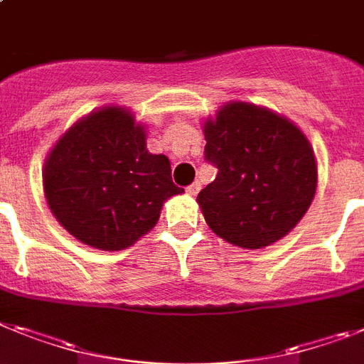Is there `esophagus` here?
Listing matches in <instances>:
<instances>
[{
  "label": "esophagus",
  "instance_id": "1",
  "mask_svg": "<svg viewBox=\"0 0 364 364\" xmlns=\"http://www.w3.org/2000/svg\"><path fill=\"white\" fill-rule=\"evenodd\" d=\"M198 191H200V184H198V182H193V184H189L188 188H186V193L191 195V197H195Z\"/></svg>",
  "mask_w": 364,
  "mask_h": 364
}]
</instances>
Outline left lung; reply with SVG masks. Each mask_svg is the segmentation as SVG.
I'll return each instance as SVG.
<instances>
[{
	"label": "left lung",
	"mask_w": 364,
	"mask_h": 364,
	"mask_svg": "<svg viewBox=\"0 0 364 364\" xmlns=\"http://www.w3.org/2000/svg\"><path fill=\"white\" fill-rule=\"evenodd\" d=\"M204 160L217 167L198 193L208 226L241 248L276 243L315 197L316 161L302 130L274 112L230 102L204 125Z\"/></svg>",
	"instance_id": "left-lung-1"
}]
</instances>
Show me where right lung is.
I'll return each instance as SVG.
<instances>
[{
	"label": "right lung",
	"instance_id": "right-lung-1",
	"mask_svg": "<svg viewBox=\"0 0 364 364\" xmlns=\"http://www.w3.org/2000/svg\"><path fill=\"white\" fill-rule=\"evenodd\" d=\"M43 189L53 215L99 250H123L160 219L161 204L184 189L169 158L151 154L132 114L107 107L71 127L49 152Z\"/></svg>",
	"mask_w": 364,
	"mask_h": 364
}]
</instances>
